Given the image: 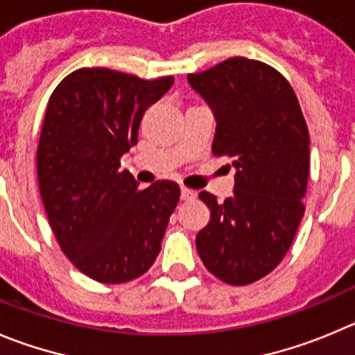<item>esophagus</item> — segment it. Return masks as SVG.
Listing matches in <instances>:
<instances>
[{"instance_id":"1","label":"esophagus","mask_w":355,"mask_h":355,"mask_svg":"<svg viewBox=\"0 0 355 355\" xmlns=\"http://www.w3.org/2000/svg\"><path fill=\"white\" fill-rule=\"evenodd\" d=\"M180 198L184 201L194 200V198H196V191H193V189H187V187H182L180 189Z\"/></svg>"}]
</instances>
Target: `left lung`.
Segmentation results:
<instances>
[{"mask_svg":"<svg viewBox=\"0 0 355 355\" xmlns=\"http://www.w3.org/2000/svg\"><path fill=\"white\" fill-rule=\"evenodd\" d=\"M187 78L215 114L211 152L236 168L234 193L224 203L200 193L210 223L198 233V254L218 280L247 286L280 264L303 218L306 122L287 78L266 62L230 58Z\"/></svg>","mask_w":355,"mask_h":355,"instance_id":"left-lung-1","label":"left lung"}]
</instances>
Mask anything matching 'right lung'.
Returning <instances> with one entry per match:
<instances>
[{"label": "right lung", "instance_id": "add662e5", "mask_svg": "<svg viewBox=\"0 0 355 355\" xmlns=\"http://www.w3.org/2000/svg\"><path fill=\"white\" fill-rule=\"evenodd\" d=\"M173 80L78 68L49 98L36 150L40 194L64 256L96 282L135 280L161 250L180 187L157 180L138 189L121 157Z\"/></svg>", "mask_w": 355, "mask_h": 355}]
</instances>
